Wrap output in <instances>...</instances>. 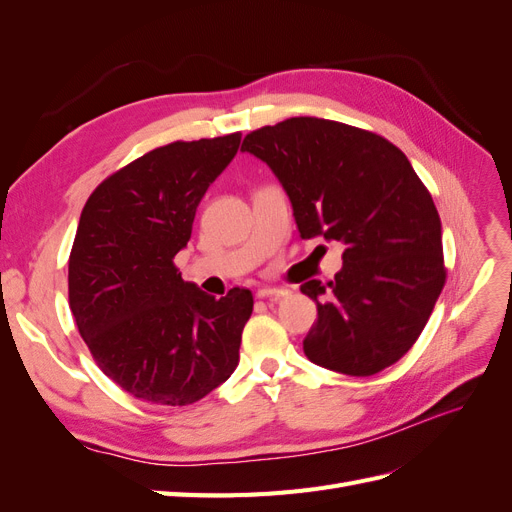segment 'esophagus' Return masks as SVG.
<instances>
[{
	"label": "esophagus",
	"instance_id": "1",
	"mask_svg": "<svg viewBox=\"0 0 512 512\" xmlns=\"http://www.w3.org/2000/svg\"><path fill=\"white\" fill-rule=\"evenodd\" d=\"M288 294H290V290H286V288H260V290L256 292V297H258V299L277 301V299L288 297Z\"/></svg>",
	"mask_w": 512,
	"mask_h": 512
}]
</instances>
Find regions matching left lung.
Here are the masks:
<instances>
[{
	"label": "left lung",
	"instance_id": "8db88e82",
	"mask_svg": "<svg viewBox=\"0 0 512 512\" xmlns=\"http://www.w3.org/2000/svg\"><path fill=\"white\" fill-rule=\"evenodd\" d=\"M290 198L303 239L337 241L335 280H309L318 320L303 339L312 363L371 376L423 333L444 280L442 224L404 151L386 138L318 117H292L245 136Z\"/></svg>",
	"mask_w": 512,
	"mask_h": 512
}]
</instances>
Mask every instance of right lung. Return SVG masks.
I'll return each mask as SVG.
<instances>
[{"instance_id": "1", "label": "right lung", "mask_w": 512, "mask_h": 512, "mask_svg": "<svg viewBox=\"0 0 512 512\" xmlns=\"http://www.w3.org/2000/svg\"><path fill=\"white\" fill-rule=\"evenodd\" d=\"M239 143L237 132L153 149L83 207L68 262L72 316L104 374L149 404H194L239 365L252 292L215 299L183 282L173 262Z\"/></svg>"}]
</instances>
